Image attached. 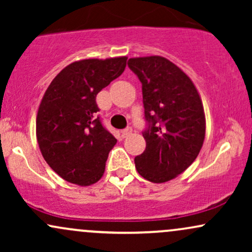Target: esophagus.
Returning a JSON list of instances; mask_svg holds the SVG:
<instances>
[{
	"label": "esophagus",
	"mask_w": 252,
	"mask_h": 252,
	"mask_svg": "<svg viewBox=\"0 0 252 252\" xmlns=\"http://www.w3.org/2000/svg\"><path fill=\"white\" fill-rule=\"evenodd\" d=\"M131 132H132V129L130 128V126H128V128H126L122 131V135H123V137H128L129 135H131Z\"/></svg>",
	"instance_id": "obj_1"
}]
</instances>
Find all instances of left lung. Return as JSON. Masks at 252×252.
Listing matches in <instances>:
<instances>
[{"instance_id": "obj_1", "label": "left lung", "mask_w": 252, "mask_h": 252, "mask_svg": "<svg viewBox=\"0 0 252 252\" xmlns=\"http://www.w3.org/2000/svg\"><path fill=\"white\" fill-rule=\"evenodd\" d=\"M142 83L146 150L135 158L138 174L162 184L185 172L199 155L206 131L198 90L180 67L160 56L130 58Z\"/></svg>"}]
</instances>
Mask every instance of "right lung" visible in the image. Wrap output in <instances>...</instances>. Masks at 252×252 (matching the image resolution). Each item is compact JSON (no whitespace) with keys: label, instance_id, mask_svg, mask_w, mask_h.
<instances>
[{"label":"right lung","instance_id":"obj_1","mask_svg":"<svg viewBox=\"0 0 252 252\" xmlns=\"http://www.w3.org/2000/svg\"><path fill=\"white\" fill-rule=\"evenodd\" d=\"M126 57L84 59L52 80L36 115V140L46 162L63 180L90 186L102 178L117 140L103 126L98 92L123 73Z\"/></svg>","mask_w":252,"mask_h":252}]
</instances>
